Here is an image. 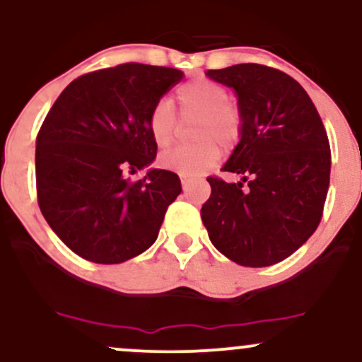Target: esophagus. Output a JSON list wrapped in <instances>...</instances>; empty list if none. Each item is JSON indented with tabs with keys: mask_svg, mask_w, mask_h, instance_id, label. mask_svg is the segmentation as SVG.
<instances>
[{
	"mask_svg": "<svg viewBox=\"0 0 362 362\" xmlns=\"http://www.w3.org/2000/svg\"><path fill=\"white\" fill-rule=\"evenodd\" d=\"M182 189H184V192L187 194L190 190V180L189 178H182Z\"/></svg>",
	"mask_w": 362,
	"mask_h": 362,
	"instance_id": "obj_1",
	"label": "esophagus"
}]
</instances>
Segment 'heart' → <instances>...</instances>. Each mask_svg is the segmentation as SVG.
<instances>
[{
  "mask_svg": "<svg viewBox=\"0 0 362 362\" xmlns=\"http://www.w3.org/2000/svg\"><path fill=\"white\" fill-rule=\"evenodd\" d=\"M182 120H195L192 146H182L160 158L163 168L182 177H197L213 168L224 149L233 148L242 134V114L230 102L223 85L207 78H197L182 85L175 93ZM148 129L158 148L172 146L177 139L178 119L172 103L165 98L153 105L148 115Z\"/></svg>",
  "mask_w": 362,
  "mask_h": 362,
  "instance_id": "b5f03b06",
  "label": "heart"
}]
</instances>
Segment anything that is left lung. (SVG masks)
Returning a JSON list of instances; mask_svg holds the SVG:
<instances>
[{"label": "left lung", "instance_id": "8db88e82", "mask_svg": "<svg viewBox=\"0 0 362 362\" xmlns=\"http://www.w3.org/2000/svg\"><path fill=\"white\" fill-rule=\"evenodd\" d=\"M206 74L238 97L242 138L223 170L242 182L207 177L211 197L202 223L228 259L267 267L318 228L330 184L327 131L305 88L279 69L247 62Z\"/></svg>", "mask_w": 362, "mask_h": 362}]
</instances>
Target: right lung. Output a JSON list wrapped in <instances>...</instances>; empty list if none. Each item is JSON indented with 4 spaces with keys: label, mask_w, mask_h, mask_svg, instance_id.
Here are the masks:
<instances>
[{
    "label": "right lung",
    "mask_w": 362,
    "mask_h": 362,
    "mask_svg": "<svg viewBox=\"0 0 362 362\" xmlns=\"http://www.w3.org/2000/svg\"><path fill=\"white\" fill-rule=\"evenodd\" d=\"M184 78L163 66L126 62L69 83L37 134V199L45 221L76 255L120 264L155 243L180 178L148 167L156 144L153 105Z\"/></svg>",
    "instance_id": "obj_1"
}]
</instances>
